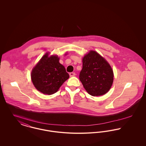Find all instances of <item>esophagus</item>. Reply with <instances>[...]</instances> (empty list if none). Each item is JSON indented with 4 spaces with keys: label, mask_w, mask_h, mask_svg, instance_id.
<instances>
[{
    "label": "esophagus",
    "mask_w": 146,
    "mask_h": 146,
    "mask_svg": "<svg viewBox=\"0 0 146 146\" xmlns=\"http://www.w3.org/2000/svg\"><path fill=\"white\" fill-rule=\"evenodd\" d=\"M75 75H76V73H74V72H71V73H70V76H75Z\"/></svg>",
    "instance_id": "34e87169"
}]
</instances>
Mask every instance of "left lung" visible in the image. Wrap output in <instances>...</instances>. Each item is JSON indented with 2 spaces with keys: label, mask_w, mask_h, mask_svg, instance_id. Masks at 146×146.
<instances>
[{
  "label": "left lung",
  "mask_w": 146,
  "mask_h": 146,
  "mask_svg": "<svg viewBox=\"0 0 146 146\" xmlns=\"http://www.w3.org/2000/svg\"><path fill=\"white\" fill-rule=\"evenodd\" d=\"M110 64L97 52L90 51L83 58V68L79 79L89 94L93 96L106 94L113 82Z\"/></svg>",
  "instance_id": "1"
}]
</instances>
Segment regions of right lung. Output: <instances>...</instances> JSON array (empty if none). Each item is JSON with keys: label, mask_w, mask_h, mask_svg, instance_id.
Here are the masks:
<instances>
[{"label": "right lung", "mask_w": 146, "mask_h": 146, "mask_svg": "<svg viewBox=\"0 0 146 146\" xmlns=\"http://www.w3.org/2000/svg\"><path fill=\"white\" fill-rule=\"evenodd\" d=\"M69 77L64 67L59 62L58 56L49 57L48 53L42 57L31 73L35 88L46 95L55 94Z\"/></svg>", "instance_id": "add662e5"}]
</instances>
